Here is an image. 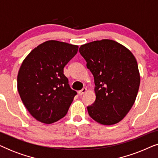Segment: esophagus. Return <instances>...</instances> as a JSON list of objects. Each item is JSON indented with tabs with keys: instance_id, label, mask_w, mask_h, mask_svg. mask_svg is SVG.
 <instances>
[{
	"instance_id": "1",
	"label": "esophagus",
	"mask_w": 158,
	"mask_h": 158,
	"mask_svg": "<svg viewBox=\"0 0 158 158\" xmlns=\"http://www.w3.org/2000/svg\"><path fill=\"white\" fill-rule=\"evenodd\" d=\"M86 91H87V88H83L81 90H79V91H78V95H79V96H83V95L85 94Z\"/></svg>"
}]
</instances>
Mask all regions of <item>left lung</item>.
<instances>
[{
    "mask_svg": "<svg viewBox=\"0 0 158 158\" xmlns=\"http://www.w3.org/2000/svg\"><path fill=\"white\" fill-rule=\"evenodd\" d=\"M94 75L96 101L89 116L103 125L119 122L137 97L140 76L137 60L128 49L111 40L88 43L79 49Z\"/></svg>",
    "mask_w": 158,
    "mask_h": 158,
    "instance_id": "1",
    "label": "left lung"
}]
</instances>
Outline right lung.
Instances as JSON below:
<instances>
[{"mask_svg": "<svg viewBox=\"0 0 158 158\" xmlns=\"http://www.w3.org/2000/svg\"><path fill=\"white\" fill-rule=\"evenodd\" d=\"M78 46L50 40L30 52L19 69L17 87L21 101L39 122L52 124L68 113L77 92L72 90L64 68Z\"/></svg>", "mask_w": 158, "mask_h": 158, "instance_id": "obj_1", "label": "right lung"}]
</instances>
